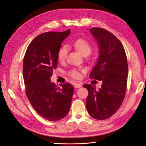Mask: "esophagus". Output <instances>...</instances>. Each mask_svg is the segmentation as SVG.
<instances>
[{
	"instance_id": "esophagus-1",
	"label": "esophagus",
	"mask_w": 146,
	"mask_h": 146,
	"mask_svg": "<svg viewBox=\"0 0 146 146\" xmlns=\"http://www.w3.org/2000/svg\"><path fill=\"white\" fill-rule=\"evenodd\" d=\"M82 86V85L81 84H79V83H76L74 85V87L76 88H81Z\"/></svg>"
}]
</instances>
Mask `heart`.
Returning <instances> with one entry per match:
<instances>
[{
	"label": "heart",
	"mask_w": 146,
	"mask_h": 146,
	"mask_svg": "<svg viewBox=\"0 0 146 146\" xmlns=\"http://www.w3.org/2000/svg\"><path fill=\"white\" fill-rule=\"evenodd\" d=\"M73 46L76 48V49L83 56L88 55L92 51L91 45L87 41L85 40V39H77V40H76L74 42ZM67 46H61L58 51V54H57V57H58V60L60 62H63V61H64L66 60V56H67ZM70 76L74 78H79L80 77V73L75 70H72V71L70 72Z\"/></svg>",
	"instance_id": "1"
}]
</instances>
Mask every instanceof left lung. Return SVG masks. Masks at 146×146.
I'll use <instances>...</instances> for the list:
<instances>
[{"label":"left lung","mask_w":146,"mask_h":146,"mask_svg":"<svg viewBox=\"0 0 146 146\" xmlns=\"http://www.w3.org/2000/svg\"><path fill=\"white\" fill-rule=\"evenodd\" d=\"M90 32L98 43L99 56L90 77L101 80L102 85L99 90L89 84L83 86L89 92L86 107L92 117L104 120L117 111L125 98L127 59L122 43L111 32L98 27Z\"/></svg>","instance_id":"obj_1"}]
</instances>
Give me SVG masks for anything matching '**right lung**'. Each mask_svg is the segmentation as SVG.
<instances>
[{"label": "right lung", "mask_w": 146, "mask_h": 146, "mask_svg": "<svg viewBox=\"0 0 146 146\" xmlns=\"http://www.w3.org/2000/svg\"><path fill=\"white\" fill-rule=\"evenodd\" d=\"M70 32L69 29L38 35L29 44L24 58L26 95L36 113L50 121L64 118L71 104L74 92L71 84H60V87L50 81L57 68L58 51Z\"/></svg>", "instance_id": "add662e5"}]
</instances>
